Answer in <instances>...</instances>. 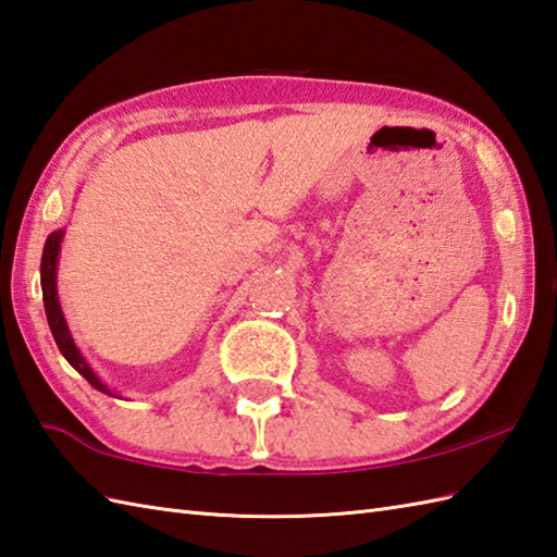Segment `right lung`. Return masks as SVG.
I'll use <instances>...</instances> for the list:
<instances>
[{
	"instance_id": "1",
	"label": "right lung",
	"mask_w": 557,
	"mask_h": 557,
	"mask_svg": "<svg viewBox=\"0 0 557 557\" xmlns=\"http://www.w3.org/2000/svg\"><path fill=\"white\" fill-rule=\"evenodd\" d=\"M61 238H64V231H54L52 236L47 238L45 243V250H42V264H40V281H42V300H45V312H47V321H49V329H52V336L59 345L61 355L66 357L69 364L76 369L81 376H85L90 381V386H95L97 391L109 393V388L104 383L95 376L92 369L85 362V357L78 352L76 343H73L69 326H66V319L61 314V307H59V298H57V255H59V245ZM111 395V393H109Z\"/></svg>"
}]
</instances>
